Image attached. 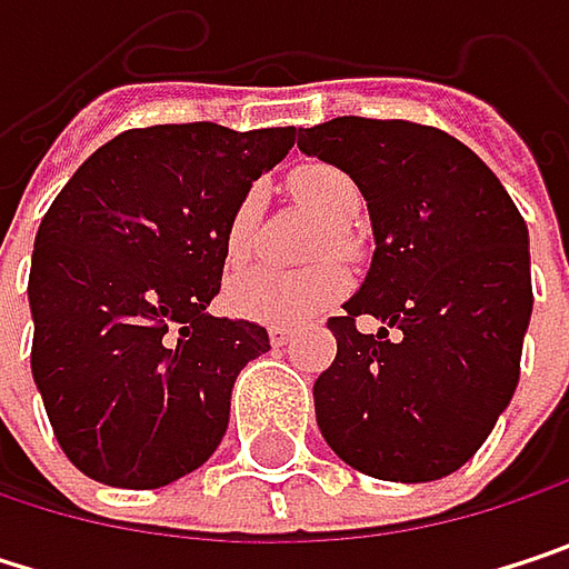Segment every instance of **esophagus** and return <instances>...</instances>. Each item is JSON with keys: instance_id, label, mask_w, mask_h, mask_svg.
Wrapping results in <instances>:
<instances>
[{"instance_id": "1", "label": "esophagus", "mask_w": 569, "mask_h": 569, "mask_svg": "<svg viewBox=\"0 0 569 569\" xmlns=\"http://www.w3.org/2000/svg\"><path fill=\"white\" fill-rule=\"evenodd\" d=\"M292 336H296V332H292L289 326H270V342H273V346H286V342H292Z\"/></svg>"}]
</instances>
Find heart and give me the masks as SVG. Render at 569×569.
<instances>
[{
    "label": "heart",
    "instance_id": "obj_1",
    "mask_svg": "<svg viewBox=\"0 0 569 569\" xmlns=\"http://www.w3.org/2000/svg\"><path fill=\"white\" fill-rule=\"evenodd\" d=\"M289 190L306 210H312L316 217L332 223L329 237L319 240L312 257L316 260L329 257V253L352 257L356 243L346 227L359 217V207H362L356 180L332 164H302L289 177ZM257 217H260V190L253 187L233 207L227 233H223V250L233 267L243 263L253 250ZM346 289H349V273L339 263H316L299 273H280V270L257 267V270H240L230 277L227 306L233 316L250 319V322L292 326V322H302V319L316 316L319 309L332 306L339 296H346Z\"/></svg>",
    "mask_w": 569,
    "mask_h": 569
}]
</instances>
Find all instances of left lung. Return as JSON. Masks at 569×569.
<instances>
[{"label":"left lung","instance_id":"1","mask_svg":"<svg viewBox=\"0 0 569 569\" xmlns=\"http://www.w3.org/2000/svg\"><path fill=\"white\" fill-rule=\"evenodd\" d=\"M296 144L356 180L376 237L366 283L329 319L319 431L362 475L438 481L517 389L533 309L527 223L491 168L438 128L332 118ZM362 315L383 322L376 337L355 326Z\"/></svg>","mask_w":569,"mask_h":569}]
</instances>
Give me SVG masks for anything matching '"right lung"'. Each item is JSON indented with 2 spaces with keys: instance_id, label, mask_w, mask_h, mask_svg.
I'll return each instance as SVG.
<instances>
[{
  "instance_id": "right-lung-1",
  "label": "right lung",
  "mask_w": 569,
  "mask_h": 569,
  "mask_svg": "<svg viewBox=\"0 0 569 569\" xmlns=\"http://www.w3.org/2000/svg\"><path fill=\"white\" fill-rule=\"evenodd\" d=\"M296 128L154 124L101 144L36 233L32 379L68 461L111 488H164L200 468L230 421L263 326L207 312L223 233Z\"/></svg>"
}]
</instances>
